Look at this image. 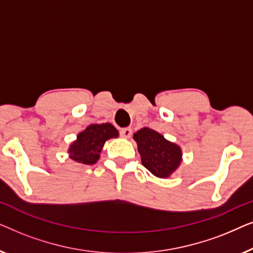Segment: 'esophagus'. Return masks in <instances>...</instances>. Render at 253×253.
<instances>
[{
	"label": "esophagus",
	"mask_w": 253,
	"mask_h": 253,
	"mask_svg": "<svg viewBox=\"0 0 253 253\" xmlns=\"http://www.w3.org/2000/svg\"><path fill=\"white\" fill-rule=\"evenodd\" d=\"M120 134L123 138H130L131 134H132V130L130 127H123V129L120 130Z\"/></svg>",
	"instance_id": "34e87169"
}]
</instances>
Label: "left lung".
<instances>
[{
    "mask_svg": "<svg viewBox=\"0 0 253 253\" xmlns=\"http://www.w3.org/2000/svg\"><path fill=\"white\" fill-rule=\"evenodd\" d=\"M133 139L137 141L143 166L158 177H168L181 164V148L157 131L144 127L133 134Z\"/></svg>",
    "mask_w": 253,
    "mask_h": 253,
    "instance_id": "1",
    "label": "left lung"
}]
</instances>
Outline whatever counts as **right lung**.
Wrapping results in <instances>:
<instances>
[{
	"label": "right lung",
	"mask_w": 253,
	"mask_h": 253,
	"mask_svg": "<svg viewBox=\"0 0 253 253\" xmlns=\"http://www.w3.org/2000/svg\"><path fill=\"white\" fill-rule=\"evenodd\" d=\"M119 136V131L110 123L91 124L77 136L69 153L72 160L84 165H93L99 160L100 152L106 140Z\"/></svg>",
	"instance_id": "obj_1"
}]
</instances>
